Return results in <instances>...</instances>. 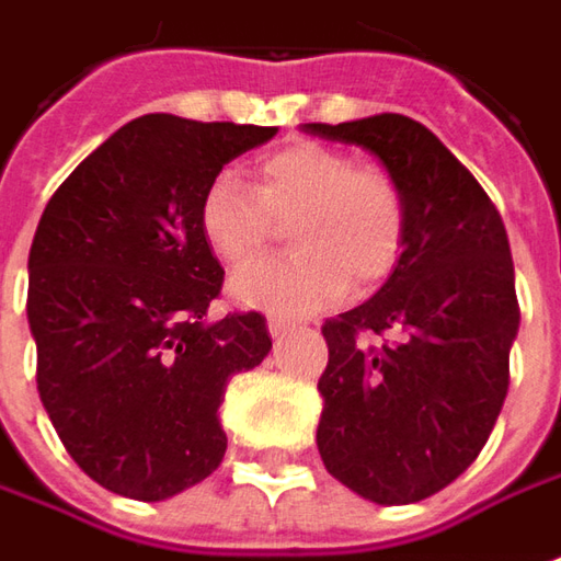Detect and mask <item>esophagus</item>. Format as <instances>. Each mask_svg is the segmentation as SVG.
I'll use <instances>...</instances> for the list:
<instances>
[{
	"instance_id": "1",
	"label": "esophagus",
	"mask_w": 561,
	"mask_h": 561,
	"mask_svg": "<svg viewBox=\"0 0 561 561\" xmlns=\"http://www.w3.org/2000/svg\"><path fill=\"white\" fill-rule=\"evenodd\" d=\"M267 328H270V334L276 336V340L294 334V324H291V321H285V319H270Z\"/></svg>"
}]
</instances>
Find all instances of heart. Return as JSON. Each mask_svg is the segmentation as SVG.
I'll return each instance as SVG.
<instances>
[{
	"instance_id": "b5f03b06",
	"label": "heart",
	"mask_w": 561,
	"mask_h": 561,
	"mask_svg": "<svg viewBox=\"0 0 561 561\" xmlns=\"http://www.w3.org/2000/svg\"><path fill=\"white\" fill-rule=\"evenodd\" d=\"M288 225L291 254L261 261L230 279L240 307L270 316H312L348 285L374 288L403 252L407 206L379 167L316 142H294L254 167V191L233 172L215 175L199 199L203 240L225 267H245Z\"/></svg>"
}]
</instances>
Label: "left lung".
I'll use <instances>...</instances> for the list:
<instances>
[{
    "mask_svg": "<svg viewBox=\"0 0 561 561\" xmlns=\"http://www.w3.org/2000/svg\"><path fill=\"white\" fill-rule=\"evenodd\" d=\"M300 130L370 151L403 194L391 276L321 328L331 355L316 444L355 495L413 504L471 468L507 398L519 331L507 230L471 172L413 117L382 112ZM362 330L396 340L362 350Z\"/></svg>",
    "mask_w": 561,
    "mask_h": 561,
    "instance_id": "8db88e82",
    "label": "left lung"
}]
</instances>
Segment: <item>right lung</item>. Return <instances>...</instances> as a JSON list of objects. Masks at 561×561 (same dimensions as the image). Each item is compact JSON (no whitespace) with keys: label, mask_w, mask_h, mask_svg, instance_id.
<instances>
[{"label":"right lung","mask_w":561,"mask_h":561,"mask_svg":"<svg viewBox=\"0 0 561 561\" xmlns=\"http://www.w3.org/2000/svg\"><path fill=\"white\" fill-rule=\"evenodd\" d=\"M276 127L142 115L57 187L30 249L26 319L38 398L90 480L136 501L185 492L221 465L230 376L273 348L261 312L206 321L225 270L199 199Z\"/></svg>","instance_id":"add662e5"}]
</instances>
